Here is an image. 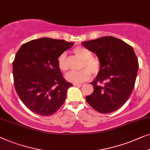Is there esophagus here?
Wrapping results in <instances>:
<instances>
[{"label":"esophagus","instance_id":"1","mask_svg":"<svg viewBox=\"0 0 150 150\" xmlns=\"http://www.w3.org/2000/svg\"><path fill=\"white\" fill-rule=\"evenodd\" d=\"M73 85L75 86H78V87H81V86H84V83H73Z\"/></svg>","mask_w":150,"mask_h":150}]
</instances>
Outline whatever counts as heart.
Masks as SVG:
<instances>
[{
  "instance_id": "heart-1",
  "label": "heart",
  "mask_w": 150,
  "mask_h": 150,
  "mask_svg": "<svg viewBox=\"0 0 150 150\" xmlns=\"http://www.w3.org/2000/svg\"><path fill=\"white\" fill-rule=\"evenodd\" d=\"M74 53L78 58L83 60L81 68H84L79 71H71L65 75L67 81L72 83H80L87 81L92 74L96 75L100 72L101 69V63L98 59L93 58V54L88 48L77 47L74 49ZM58 65L59 69L62 71H66L68 69L66 52H63L58 58Z\"/></svg>"
}]
</instances>
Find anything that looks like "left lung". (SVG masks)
Masks as SVG:
<instances>
[{
    "label": "left lung",
    "instance_id": "1",
    "mask_svg": "<svg viewBox=\"0 0 150 150\" xmlns=\"http://www.w3.org/2000/svg\"><path fill=\"white\" fill-rule=\"evenodd\" d=\"M81 43L101 63L100 72L90 83L94 92L86 97V100L100 113L117 111L125 104L134 87L139 62L133 48L111 36Z\"/></svg>",
    "mask_w": 150,
    "mask_h": 150
}]
</instances>
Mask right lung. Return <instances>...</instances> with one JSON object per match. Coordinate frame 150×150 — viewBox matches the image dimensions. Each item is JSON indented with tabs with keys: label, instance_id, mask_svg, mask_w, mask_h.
<instances>
[{
	"label": "right lung",
	"instance_id": "right-lung-1",
	"mask_svg": "<svg viewBox=\"0 0 150 150\" xmlns=\"http://www.w3.org/2000/svg\"><path fill=\"white\" fill-rule=\"evenodd\" d=\"M73 45L64 40L41 38L24 43L17 52L13 62L15 89L32 112L48 116L64 103L73 84L63 77L58 58Z\"/></svg>",
	"mask_w": 150,
	"mask_h": 150
}]
</instances>
